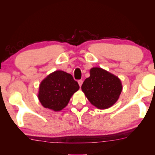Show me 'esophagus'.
<instances>
[{
	"label": "esophagus",
	"instance_id": "esophagus-1",
	"mask_svg": "<svg viewBox=\"0 0 155 155\" xmlns=\"http://www.w3.org/2000/svg\"><path fill=\"white\" fill-rule=\"evenodd\" d=\"M78 85H79L80 87H81V85H82V84H83V81L82 80H78Z\"/></svg>",
	"mask_w": 155,
	"mask_h": 155
}]
</instances>
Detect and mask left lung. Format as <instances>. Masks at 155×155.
<instances>
[{"mask_svg": "<svg viewBox=\"0 0 155 155\" xmlns=\"http://www.w3.org/2000/svg\"><path fill=\"white\" fill-rule=\"evenodd\" d=\"M81 89L91 104L98 109H105L116 103L122 85L116 76L101 68H93Z\"/></svg>", "mask_w": 155, "mask_h": 155, "instance_id": "obj_1", "label": "left lung"}]
</instances>
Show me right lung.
Instances as JSON below:
<instances>
[{
	"label": "right lung",
	"instance_id": "1",
	"mask_svg": "<svg viewBox=\"0 0 155 155\" xmlns=\"http://www.w3.org/2000/svg\"><path fill=\"white\" fill-rule=\"evenodd\" d=\"M78 89L79 85L71 74L57 70L41 82L38 98L45 108L59 111L67 106L70 98Z\"/></svg>",
	"mask_w": 155,
	"mask_h": 155
}]
</instances>
